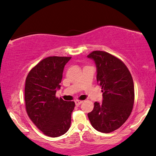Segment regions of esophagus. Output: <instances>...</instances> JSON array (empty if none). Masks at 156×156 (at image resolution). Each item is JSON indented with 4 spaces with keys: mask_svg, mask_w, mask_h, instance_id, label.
Listing matches in <instances>:
<instances>
[{
    "mask_svg": "<svg viewBox=\"0 0 156 156\" xmlns=\"http://www.w3.org/2000/svg\"><path fill=\"white\" fill-rule=\"evenodd\" d=\"M82 103H83V101H80V100H76V101H75V103H76V105H77V106L80 105Z\"/></svg>",
    "mask_w": 156,
    "mask_h": 156,
    "instance_id": "1",
    "label": "esophagus"
}]
</instances>
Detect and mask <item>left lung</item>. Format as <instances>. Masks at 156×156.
Here are the masks:
<instances>
[{"label":"left lung","instance_id":"left-lung-1","mask_svg":"<svg viewBox=\"0 0 156 156\" xmlns=\"http://www.w3.org/2000/svg\"><path fill=\"white\" fill-rule=\"evenodd\" d=\"M95 61L97 81L101 86L103 102L94 103L88 116L98 131L113 132L129 117L134 104V84L131 74L121 60L107 52L94 51L88 55Z\"/></svg>","mask_w":156,"mask_h":156}]
</instances>
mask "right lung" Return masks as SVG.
<instances>
[{
    "label": "right lung",
    "mask_w": 156,
    "mask_h": 156,
    "mask_svg": "<svg viewBox=\"0 0 156 156\" xmlns=\"http://www.w3.org/2000/svg\"><path fill=\"white\" fill-rule=\"evenodd\" d=\"M71 57L45 58L28 73L25 85V102L28 115L45 136H61L70 128L73 101L55 96L64 66Z\"/></svg>",
    "instance_id": "add662e5"
}]
</instances>
